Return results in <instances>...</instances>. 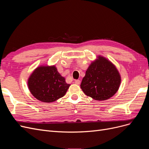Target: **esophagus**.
Returning <instances> with one entry per match:
<instances>
[{
    "label": "esophagus",
    "mask_w": 149,
    "mask_h": 149,
    "mask_svg": "<svg viewBox=\"0 0 149 149\" xmlns=\"http://www.w3.org/2000/svg\"><path fill=\"white\" fill-rule=\"evenodd\" d=\"M80 80H79V79H78V80H75V81H74V83L76 84H77V85H79V84H80Z\"/></svg>",
    "instance_id": "34e87169"
}]
</instances>
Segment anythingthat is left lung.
Returning a JSON list of instances; mask_svg holds the SVG:
<instances>
[{"instance_id": "obj_1", "label": "left lung", "mask_w": 149, "mask_h": 149, "mask_svg": "<svg viewBox=\"0 0 149 149\" xmlns=\"http://www.w3.org/2000/svg\"><path fill=\"white\" fill-rule=\"evenodd\" d=\"M120 82V75L116 66L100 55L89 66L80 86L86 96L96 101H104L117 93Z\"/></svg>"}]
</instances>
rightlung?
I'll use <instances>...</instances> for the list:
<instances>
[{"label": "right lung", "instance_id": "1", "mask_svg": "<svg viewBox=\"0 0 149 149\" xmlns=\"http://www.w3.org/2000/svg\"><path fill=\"white\" fill-rule=\"evenodd\" d=\"M31 94L43 102H52L63 97L70 86L55 65H41L32 72L27 81Z\"/></svg>", "mask_w": 149, "mask_h": 149}]
</instances>
